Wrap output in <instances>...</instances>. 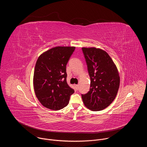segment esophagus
Wrapping results in <instances>:
<instances>
[{
	"label": "esophagus",
	"instance_id": "esophagus-1",
	"mask_svg": "<svg viewBox=\"0 0 147 147\" xmlns=\"http://www.w3.org/2000/svg\"><path fill=\"white\" fill-rule=\"evenodd\" d=\"M74 87H75L76 89L77 90H78V85H76V84H75V85H74Z\"/></svg>",
	"mask_w": 147,
	"mask_h": 147
}]
</instances>
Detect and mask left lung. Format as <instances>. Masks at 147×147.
Wrapping results in <instances>:
<instances>
[{"mask_svg":"<svg viewBox=\"0 0 147 147\" xmlns=\"http://www.w3.org/2000/svg\"><path fill=\"white\" fill-rule=\"evenodd\" d=\"M91 80L90 91L81 94L85 106L93 111L107 108L115 99L120 85L117 69L105 51L82 48Z\"/></svg>","mask_w":147,"mask_h":147,"instance_id":"obj_1","label":"left lung"}]
</instances>
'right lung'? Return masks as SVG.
Here are the masks:
<instances>
[{
	"label": "right lung",
	"mask_w": 147,
	"mask_h": 147,
	"mask_svg": "<svg viewBox=\"0 0 147 147\" xmlns=\"http://www.w3.org/2000/svg\"><path fill=\"white\" fill-rule=\"evenodd\" d=\"M74 47H57L41 54L34 69L35 95L47 108L57 111L66 107L74 90L66 81V65Z\"/></svg>",
	"instance_id": "right-lung-1"
}]
</instances>
